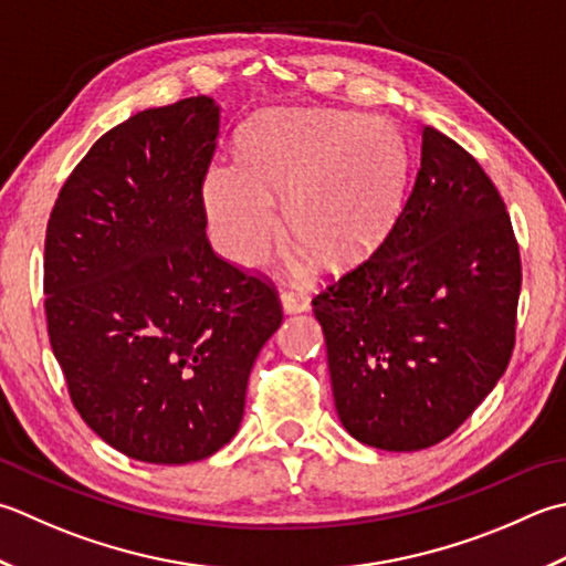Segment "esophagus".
<instances>
[{
	"instance_id": "obj_1",
	"label": "esophagus",
	"mask_w": 566,
	"mask_h": 566,
	"mask_svg": "<svg viewBox=\"0 0 566 566\" xmlns=\"http://www.w3.org/2000/svg\"><path fill=\"white\" fill-rule=\"evenodd\" d=\"M282 306L286 314H298V312H306V308L312 306V298H308L302 290H296V286H284Z\"/></svg>"
}]
</instances>
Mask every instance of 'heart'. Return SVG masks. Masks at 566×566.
Masks as SVG:
<instances>
[{
  "mask_svg": "<svg viewBox=\"0 0 566 566\" xmlns=\"http://www.w3.org/2000/svg\"><path fill=\"white\" fill-rule=\"evenodd\" d=\"M407 144L390 122L358 113L264 117L240 144V166H213L206 208L218 248L232 262L262 258L284 230L331 268L370 252L390 230L407 186Z\"/></svg>",
  "mask_w": 566,
  "mask_h": 566,
  "instance_id": "1",
  "label": "heart"
}]
</instances>
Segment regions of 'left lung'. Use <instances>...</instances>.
<instances>
[{
	"label": "left lung",
	"mask_w": 566,
	"mask_h": 566,
	"mask_svg": "<svg viewBox=\"0 0 566 566\" xmlns=\"http://www.w3.org/2000/svg\"><path fill=\"white\" fill-rule=\"evenodd\" d=\"M520 284L497 188L424 127L415 186L382 245L312 302L348 434L382 451L451 437L511 363Z\"/></svg>",
	"instance_id": "obj_1"
}]
</instances>
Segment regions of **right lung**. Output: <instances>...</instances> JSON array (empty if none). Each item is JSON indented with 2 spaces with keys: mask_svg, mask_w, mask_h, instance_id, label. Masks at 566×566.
Returning <instances> with one entry per match:
<instances>
[{
  "mask_svg": "<svg viewBox=\"0 0 566 566\" xmlns=\"http://www.w3.org/2000/svg\"><path fill=\"white\" fill-rule=\"evenodd\" d=\"M218 127L206 95L137 113L93 144L49 218L53 356L83 422L137 461L223 449L252 363L282 324L268 276L218 258L206 235Z\"/></svg>",
  "mask_w": 566,
  "mask_h": 566,
  "instance_id": "obj_1",
  "label": "right lung"
}]
</instances>
